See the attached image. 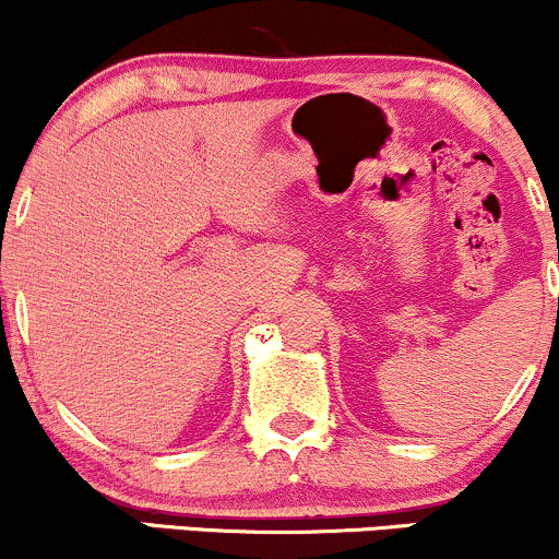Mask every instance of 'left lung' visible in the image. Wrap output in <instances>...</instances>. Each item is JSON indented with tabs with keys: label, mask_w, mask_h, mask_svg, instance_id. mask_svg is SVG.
I'll return each mask as SVG.
<instances>
[{
	"label": "left lung",
	"mask_w": 559,
	"mask_h": 559,
	"mask_svg": "<svg viewBox=\"0 0 559 559\" xmlns=\"http://www.w3.org/2000/svg\"><path fill=\"white\" fill-rule=\"evenodd\" d=\"M557 259H559V255H557Z\"/></svg>",
	"instance_id": "8db88e82"
}]
</instances>
